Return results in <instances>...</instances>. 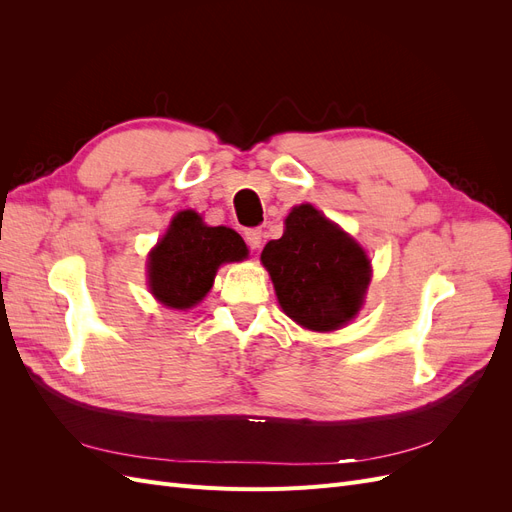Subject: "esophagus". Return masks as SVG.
I'll return each instance as SVG.
<instances>
[{
  "instance_id": "obj_1",
  "label": "esophagus",
  "mask_w": 512,
  "mask_h": 512,
  "mask_svg": "<svg viewBox=\"0 0 512 512\" xmlns=\"http://www.w3.org/2000/svg\"><path fill=\"white\" fill-rule=\"evenodd\" d=\"M245 241H247V245L252 247V250H258V247L262 245V230L260 228H247L245 230Z\"/></svg>"
}]
</instances>
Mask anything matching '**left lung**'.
Masks as SVG:
<instances>
[{
    "mask_svg": "<svg viewBox=\"0 0 512 512\" xmlns=\"http://www.w3.org/2000/svg\"><path fill=\"white\" fill-rule=\"evenodd\" d=\"M277 301L312 331L344 327L363 305L371 267L365 252L312 205L294 207L282 239L262 250Z\"/></svg>",
    "mask_w": 512,
    "mask_h": 512,
    "instance_id": "8db88e82",
    "label": "left lung"
}]
</instances>
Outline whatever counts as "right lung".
Segmentation results:
<instances>
[{
  "instance_id": "add662e5",
  "label": "right lung",
  "mask_w": 512,
  "mask_h": 512,
  "mask_svg": "<svg viewBox=\"0 0 512 512\" xmlns=\"http://www.w3.org/2000/svg\"><path fill=\"white\" fill-rule=\"evenodd\" d=\"M247 256L239 232L205 226L194 211H181L149 254V288L168 307L188 309L203 301L222 262Z\"/></svg>"
}]
</instances>
